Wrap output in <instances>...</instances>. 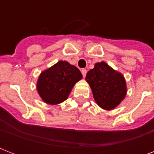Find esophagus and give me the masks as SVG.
<instances>
[{
  "instance_id": "1",
  "label": "esophagus",
  "mask_w": 154,
  "mask_h": 154,
  "mask_svg": "<svg viewBox=\"0 0 154 154\" xmlns=\"http://www.w3.org/2000/svg\"><path fill=\"white\" fill-rule=\"evenodd\" d=\"M81 71H82V75H83V77H85V76H86V73H87V70L85 69H82Z\"/></svg>"
}]
</instances>
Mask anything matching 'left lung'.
<instances>
[{"label":"left lung","mask_w":154,"mask_h":154,"mask_svg":"<svg viewBox=\"0 0 154 154\" xmlns=\"http://www.w3.org/2000/svg\"><path fill=\"white\" fill-rule=\"evenodd\" d=\"M86 82L97 104L105 110L116 108L126 95V82L122 73L104 61L96 63L87 72Z\"/></svg>","instance_id":"left-lung-1"}]
</instances>
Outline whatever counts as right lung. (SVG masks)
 <instances>
[{"instance_id":"obj_1","label":"right lung","mask_w":154,"mask_h":154,"mask_svg":"<svg viewBox=\"0 0 154 154\" xmlns=\"http://www.w3.org/2000/svg\"><path fill=\"white\" fill-rule=\"evenodd\" d=\"M82 78V72L74 65L60 60L41 73L37 92L43 101L57 105L68 98L72 87Z\"/></svg>"}]
</instances>
